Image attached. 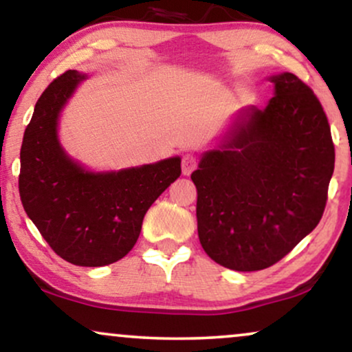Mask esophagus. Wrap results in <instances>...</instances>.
I'll use <instances>...</instances> for the list:
<instances>
[{
	"instance_id": "esophagus-1",
	"label": "esophagus",
	"mask_w": 352,
	"mask_h": 352,
	"mask_svg": "<svg viewBox=\"0 0 352 352\" xmlns=\"http://www.w3.org/2000/svg\"><path fill=\"white\" fill-rule=\"evenodd\" d=\"M195 167H197V157L193 154H185L182 157V173L184 175H190L195 170Z\"/></svg>"
}]
</instances>
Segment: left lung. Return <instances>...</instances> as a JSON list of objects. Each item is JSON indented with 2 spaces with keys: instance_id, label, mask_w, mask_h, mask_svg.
<instances>
[{
  "instance_id": "left-lung-1",
  "label": "left lung",
  "mask_w": 352,
  "mask_h": 352,
  "mask_svg": "<svg viewBox=\"0 0 352 352\" xmlns=\"http://www.w3.org/2000/svg\"><path fill=\"white\" fill-rule=\"evenodd\" d=\"M268 79L265 109H240L191 173L203 250L235 271L268 268L317 228L335 168L312 89L292 73Z\"/></svg>"
}]
</instances>
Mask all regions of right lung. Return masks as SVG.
Instances as JSON below:
<instances>
[{"mask_svg":"<svg viewBox=\"0 0 352 352\" xmlns=\"http://www.w3.org/2000/svg\"><path fill=\"white\" fill-rule=\"evenodd\" d=\"M86 78L66 71L35 104L22 140L19 195L58 256L78 266H105L135 247L151 204L180 177L182 159L96 172L71 157L58 136L60 118Z\"/></svg>","mask_w":352,"mask_h":352,"instance_id":"right-lung-1","label":"right lung"}]
</instances>
